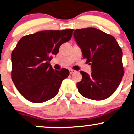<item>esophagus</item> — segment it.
<instances>
[{
    "label": "esophagus",
    "instance_id": "esophagus-1",
    "mask_svg": "<svg viewBox=\"0 0 134 134\" xmlns=\"http://www.w3.org/2000/svg\"><path fill=\"white\" fill-rule=\"evenodd\" d=\"M69 73H70V74L74 73V72H76L75 70H74V69H69Z\"/></svg>",
    "mask_w": 134,
    "mask_h": 134
}]
</instances>
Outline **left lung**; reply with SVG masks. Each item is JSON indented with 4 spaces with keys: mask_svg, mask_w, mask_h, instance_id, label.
Returning <instances> with one entry per match:
<instances>
[{
    "mask_svg": "<svg viewBox=\"0 0 134 134\" xmlns=\"http://www.w3.org/2000/svg\"><path fill=\"white\" fill-rule=\"evenodd\" d=\"M74 39L91 65L92 72L81 71L77 83L80 94L93 100L108 98L117 89L124 75L122 51L113 36L94 27L77 29Z\"/></svg>",
    "mask_w": 134,
    "mask_h": 134,
    "instance_id": "obj_1",
    "label": "left lung"
}]
</instances>
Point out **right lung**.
<instances>
[{
	"instance_id": "add662e5",
	"label": "right lung",
	"mask_w": 134,
	"mask_h": 134,
	"mask_svg": "<svg viewBox=\"0 0 134 134\" xmlns=\"http://www.w3.org/2000/svg\"><path fill=\"white\" fill-rule=\"evenodd\" d=\"M73 29L41 31L23 37L12 53V79L20 93L33 103L53 98L69 71L54 70L49 62Z\"/></svg>"
}]
</instances>
